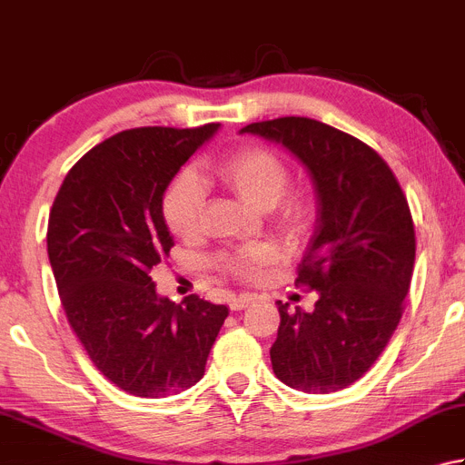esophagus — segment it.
Segmentation results:
<instances>
[{
    "mask_svg": "<svg viewBox=\"0 0 465 465\" xmlns=\"http://www.w3.org/2000/svg\"><path fill=\"white\" fill-rule=\"evenodd\" d=\"M252 302H253V298L245 294V296L232 298V300H230V308H232L233 312H235V311H243V308H248Z\"/></svg>",
    "mask_w": 465,
    "mask_h": 465,
    "instance_id": "1",
    "label": "esophagus"
}]
</instances>
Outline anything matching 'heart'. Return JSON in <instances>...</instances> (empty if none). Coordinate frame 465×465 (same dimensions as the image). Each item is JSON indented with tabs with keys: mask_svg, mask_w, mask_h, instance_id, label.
<instances>
[{
	"mask_svg": "<svg viewBox=\"0 0 465 465\" xmlns=\"http://www.w3.org/2000/svg\"><path fill=\"white\" fill-rule=\"evenodd\" d=\"M213 177L240 195L245 203L268 212L288 233L302 230L311 215V202L300 191H288L290 167L278 153L263 147H243L213 165ZM207 191L193 169H183L171 181L163 199V217L169 230L189 240L202 230ZM274 258L270 245L252 243L217 258L225 274L256 280L262 268Z\"/></svg>",
	"mask_w": 465,
	"mask_h": 465,
	"instance_id": "obj_1",
	"label": "heart"
}]
</instances>
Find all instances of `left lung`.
<instances>
[{"label": "left lung", "mask_w": 465, "mask_h": 465, "mask_svg": "<svg viewBox=\"0 0 465 465\" xmlns=\"http://www.w3.org/2000/svg\"><path fill=\"white\" fill-rule=\"evenodd\" d=\"M240 133L282 143L314 179L318 225L296 286L318 300L312 312H290L278 300L270 359L288 387L334 393L365 375L401 321L415 263L411 209L385 159L357 136L306 116Z\"/></svg>", "instance_id": "8db88e82"}]
</instances>
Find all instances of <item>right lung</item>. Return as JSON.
Here are the masks:
<instances>
[{
  "instance_id": "right-lung-1",
  "label": "right lung",
  "mask_w": 465,
  "mask_h": 465,
  "mask_svg": "<svg viewBox=\"0 0 465 465\" xmlns=\"http://www.w3.org/2000/svg\"><path fill=\"white\" fill-rule=\"evenodd\" d=\"M220 124L141 126L96 144L64 177L48 220V258L70 329L118 389L159 399L195 385L227 306L175 304L151 270L169 256L163 193Z\"/></svg>"
}]
</instances>
